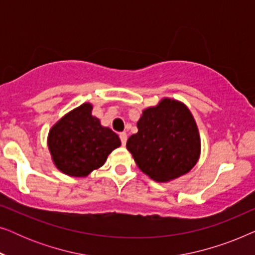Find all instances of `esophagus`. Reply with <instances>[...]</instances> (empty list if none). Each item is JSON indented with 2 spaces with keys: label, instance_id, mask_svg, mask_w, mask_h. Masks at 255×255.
I'll return each instance as SVG.
<instances>
[{
  "label": "esophagus",
  "instance_id": "34e87169",
  "mask_svg": "<svg viewBox=\"0 0 255 255\" xmlns=\"http://www.w3.org/2000/svg\"><path fill=\"white\" fill-rule=\"evenodd\" d=\"M120 138H121L122 145H123V146L127 145V140H128V134H127V132H121V133H120Z\"/></svg>",
  "mask_w": 255,
  "mask_h": 255
}]
</instances>
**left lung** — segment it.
<instances>
[{"label": "left lung", "instance_id": "8db88e82", "mask_svg": "<svg viewBox=\"0 0 255 255\" xmlns=\"http://www.w3.org/2000/svg\"><path fill=\"white\" fill-rule=\"evenodd\" d=\"M138 132L127 148L139 169L156 182L187 174L201 154V138L190 110L176 100L162 99L142 111Z\"/></svg>", "mask_w": 255, "mask_h": 255}]
</instances>
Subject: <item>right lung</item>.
Masks as SVG:
<instances>
[{
    "instance_id": "right-lung-1",
    "label": "right lung",
    "mask_w": 255,
    "mask_h": 255,
    "mask_svg": "<svg viewBox=\"0 0 255 255\" xmlns=\"http://www.w3.org/2000/svg\"><path fill=\"white\" fill-rule=\"evenodd\" d=\"M93 106L83 103L51 128L47 145L57 168L66 175L85 177L100 168L108 155L121 146V139L92 115Z\"/></svg>"
}]
</instances>
